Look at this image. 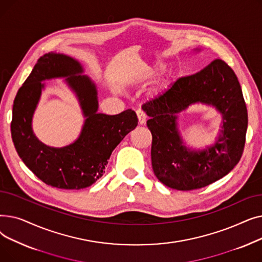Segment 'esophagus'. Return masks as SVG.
<instances>
[{
    "label": "esophagus",
    "instance_id": "34e87169",
    "mask_svg": "<svg viewBox=\"0 0 262 262\" xmlns=\"http://www.w3.org/2000/svg\"><path fill=\"white\" fill-rule=\"evenodd\" d=\"M137 117H138V120H139V123L141 124H144L145 123V121H146V115H145V113L143 112L142 109H138L137 110Z\"/></svg>",
    "mask_w": 262,
    "mask_h": 262
}]
</instances>
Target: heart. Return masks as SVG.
Masks as SVG:
<instances>
[{
    "label": "heart",
    "mask_w": 262,
    "mask_h": 262,
    "mask_svg": "<svg viewBox=\"0 0 262 262\" xmlns=\"http://www.w3.org/2000/svg\"><path fill=\"white\" fill-rule=\"evenodd\" d=\"M161 69H162V67H161ZM154 75H155V71L154 70H148L145 73H143V75L140 77V79H143V80L150 79Z\"/></svg>",
    "instance_id": "heart-1"
}]
</instances>
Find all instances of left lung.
Returning <instances> with one entry per match:
<instances>
[{
	"label": "left lung",
	"instance_id": "8db88e82",
	"mask_svg": "<svg viewBox=\"0 0 262 262\" xmlns=\"http://www.w3.org/2000/svg\"><path fill=\"white\" fill-rule=\"evenodd\" d=\"M213 105L223 114L218 140L205 150L187 148L177 128V115L190 104ZM152 133V167L169 188L190 191L227 175L239 162L245 144L247 110L239 80L222 59L195 74L180 77L156 98L142 105Z\"/></svg>",
	"mask_w": 262,
	"mask_h": 262
}]
</instances>
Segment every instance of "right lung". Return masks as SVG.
<instances>
[{"label":"right lung","mask_w":262,"mask_h":262,"mask_svg":"<svg viewBox=\"0 0 262 262\" xmlns=\"http://www.w3.org/2000/svg\"><path fill=\"white\" fill-rule=\"evenodd\" d=\"M82 72L81 64L70 56L45 54L13 101L10 130L18 155L39 180L59 189L79 190L94 184L105 173L116 146L138 125L132 109L115 116L99 114L95 84L88 76L80 75ZM58 77H67L86 120L77 141L63 148H51L36 139L31 119L44 88L42 81Z\"/></svg>","instance_id":"obj_1"}]
</instances>
